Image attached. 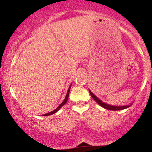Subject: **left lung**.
Wrapping results in <instances>:
<instances>
[{"label":"left lung","mask_w":152,"mask_h":152,"mask_svg":"<svg viewBox=\"0 0 152 152\" xmlns=\"http://www.w3.org/2000/svg\"><path fill=\"white\" fill-rule=\"evenodd\" d=\"M89 93L91 94V96L92 98L94 99V101H96L98 104H99L100 106H102L103 108H104V109H108V110H111V111H118V110H122V109H126V108L129 107L131 106L132 104H130V105H127V106H111V105H109V104H106V103L102 102V101L99 99L98 97L96 96L94 94L92 93L91 91L89 90Z\"/></svg>","instance_id":"left-lung-1"}]
</instances>
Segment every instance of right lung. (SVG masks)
I'll return each mask as SVG.
<instances>
[{
    "label": "right lung",
    "instance_id": "1",
    "mask_svg": "<svg viewBox=\"0 0 152 152\" xmlns=\"http://www.w3.org/2000/svg\"><path fill=\"white\" fill-rule=\"evenodd\" d=\"M71 84L70 85V86H69V90H68V91H67V94H66V98H65V99H64V102H63L61 103V104L60 105H59V106H58V107L56 108V109H54L53 111H50V112H49V113H47V114H43L42 116H49V115H52V114H55L56 112H57V111H58V110L60 109L61 108L62 106H64V104H65L66 102H67V101H68V99H69V91H70V89H71Z\"/></svg>",
    "mask_w": 152,
    "mask_h": 152
}]
</instances>
